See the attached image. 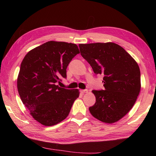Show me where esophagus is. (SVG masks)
Listing matches in <instances>:
<instances>
[{
  "mask_svg": "<svg viewBox=\"0 0 156 156\" xmlns=\"http://www.w3.org/2000/svg\"><path fill=\"white\" fill-rule=\"evenodd\" d=\"M80 92L82 94H84L86 93V92H88V90H87V89H86V90H80Z\"/></svg>",
  "mask_w": 156,
  "mask_h": 156,
  "instance_id": "34e87169",
  "label": "esophagus"
}]
</instances>
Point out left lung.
I'll use <instances>...</instances> for the list:
<instances>
[{"instance_id": "obj_1", "label": "left lung", "mask_w": 156, "mask_h": 156, "mask_svg": "<svg viewBox=\"0 0 156 156\" xmlns=\"http://www.w3.org/2000/svg\"><path fill=\"white\" fill-rule=\"evenodd\" d=\"M81 55L94 74L103 76L105 90H95V104L89 107L91 115L107 123H113L133 107L141 89L137 63L115 43L79 44Z\"/></svg>"}]
</instances>
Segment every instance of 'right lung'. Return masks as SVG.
<instances>
[{
  "mask_svg": "<svg viewBox=\"0 0 156 156\" xmlns=\"http://www.w3.org/2000/svg\"><path fill=\"white\" fill-rule=\"evenodd\" d=\"M80 53L71 43L50 41L31 49L21 62L17 89L23 105L35 120L45 126L59 123L68 117L78 89L59 87L66 68Z\"/></svg>",
  "mask_w": 156,
  "mask_h": 156,
  "instance_id": "right-lung-1",
  "label": "right lung"
}]
</instances>
